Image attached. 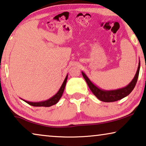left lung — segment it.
Wrapping results in <instances>:
<instances>
[{
  "instance_id": "left-lung-1",
  "label": "left lung",
  "mask_w": 146,
  "mask_h": 146,
  "mask_svg": "<svg viewBox=\"0 0 146 146\" xmlns=\"http://www.w3.org/2000/svg\"><path fill=\"white\" fill-rule=\"evenodd\" d=\"M140 62H139L138 70H137L136 74L135 75L134 79L132 80V82L128 84V85L125 88L119 89L117 90H111V91H105L102 90L101 89L98 88L92 84V82L89 80V78L86 76V75L82 72V76L86 80L87 82L89 88L92 91L93 94L98 98L99 100L101 101H104V102H114V101H117L122 98H125L129 95L132 91L134 90V88L136 86L137 80L139 76V72H140Z\"/></svg>"
}]
</instances>
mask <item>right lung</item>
Segmentation results:
<instances>
[{"label": "right lung", "instance_id": "right-lung-1", "mask_svg": "<svg viewBox=\"0 0 146 146\" xmlns=\"http://www.w3.org/2000/svg\"><path fill=\"white\" fill-rule=\"evenodd\" d=\"M67 78H68V75L66 76V78H65L64 82H63L62 85L61 86L60 90H58V92L54 95V96L49 99H48L47 101H41V102H29V101H27L24 100L25 102H26L27 104L31 105V106L34 107H50L52 105H55L56 103H58L59 99H60L61 96L64 92L65 86H66V83L67 81Z\"/></svg>", "mask_w": 146, "mask_h": 146}]
</instances>
